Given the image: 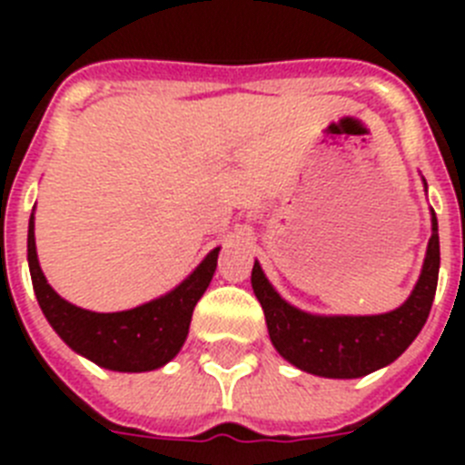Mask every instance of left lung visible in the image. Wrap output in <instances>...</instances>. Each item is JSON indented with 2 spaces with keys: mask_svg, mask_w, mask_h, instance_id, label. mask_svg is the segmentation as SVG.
Instances as JSON below:
<instances>
[{
  "mask_svg": "<svg viewBox=\"0 0 465 465\" xmlns=\"http://www.w3.org/2000/svg\"><path fill=\"white\" fill-rule=\"evenodd\" d=\"M426 188V182H424ZM440 272L438 219L430 209V240L410 298L396 310L372 316L310 314L282 298L253 262L252 286L265 312L270 340L279 356L310 375L356 380L393 363L414 342L429 319Z\"/></svg>",
  "mask_w": 465,
  "mask_h": 465,
  "instance_id": "1",
  "label": "left lung"
}]
</instances>
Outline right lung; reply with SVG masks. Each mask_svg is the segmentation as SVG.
I'll return each instance as SVG.
<instances>
[{
    "mask_svg": "<svg viewBox=\"0 0 465 465\" xmlns=\"http://www.w3.org/2000/svg\"><path fill=\"white\" fill-rule=\"evenodd\" d=\"M221 246L170 293L125 312H90L72 305L53 291L41 272L35 242V212L27 230V262L39 307L53 331L76 354L116 372H149L170 363L188 338L197 300L203 298L216 270Z\"/></svg>",
    "mask_w": 465,
    "mask_h": 465,
    "instance_id": "1",
    "label": "right lung"
}]
</instances>
